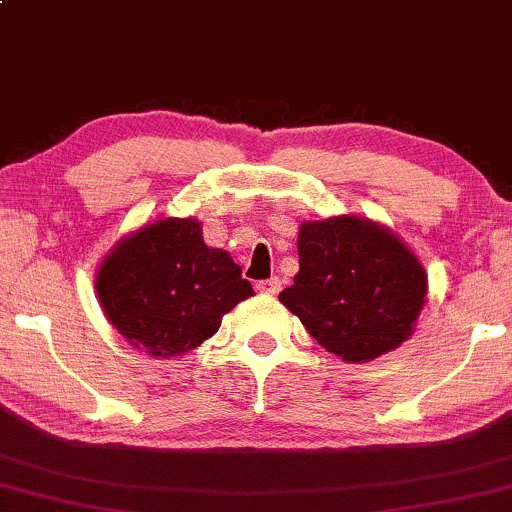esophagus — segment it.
Masks as SVG:
<instances>
[{"label":"esophagus","mask_w":512,"mask_h":512,"mask_svg":"<svg viewBox=\"0 0 512 512\" xmlns=\"http://www.w3.org/2000/svg\"><path fill=\"white\" fill-rule=\"evenodd\" d=\"M256 291L265 293V295H277L281 291V281L277 277L263 279V281H258V284H256Z\"/></svg>","instance_id":"34e87169"}]
</instances>
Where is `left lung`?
<instances>
[{
	"instance_id": "left-lung-1",
	"label": "left lung",
	"mask_w": 512,
	"mask_h": 512,
	"mask_svg": "<svg viewBox=\"0 0 512 512\" xmlns=\"http://www.w3.org/2000/svg\"><path fill=\"white\" fill-rule=\"evenodd\" d=\"M298 256L300 272L279 302L325 351L369 362L411 337L427 272L395 233L351 214L305 221Z\"/></svg>"
}]
</instances>
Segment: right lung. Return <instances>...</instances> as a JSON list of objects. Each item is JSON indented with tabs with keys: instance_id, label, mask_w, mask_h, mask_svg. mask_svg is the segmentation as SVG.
<instances>
[{
	"instance_id": "add662e5",
	"label": "right lung",
	"mask_w": 512,
	"mask_h": 512,
	"mask_svg": "<svg viewBox=\"0 0 512 512\" xmlns=\"http://www.w3.org/2000/svg\"><path fill=\"white\" fill-rule=\"evenodd\" d=\"M94 284L110 325L154 358L201 346L221 316L254 295L231 254L203 242L201 221L177 217L117 242Z\"/></svg>"
}]
</instances>
